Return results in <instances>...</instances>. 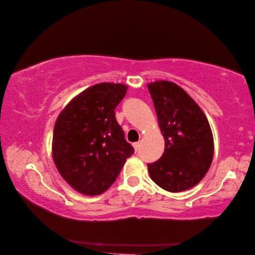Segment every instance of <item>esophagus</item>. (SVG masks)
Returning <instances> with one entry per match:
<instances>
[{"label":"esophagus","instance_id":"obj_1","mask_svg":"<svg viewBox=\"0 0 255 255\" xmlns=\"http://www.w3.org/2000/svg\"><path fill=\"white\" fill-rule=\"evenodd\" d=\"M140 145H141V143H140V142H135V143H133V148L135 149V151H136V150H139Z\"/></svg>","mask_w":255,"mask_h":255}]
</instances>
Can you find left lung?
<instances>
[{
    "instance_id": "1",
    "label": "left lung",
    "mask_w": 255,
    "mask_h": 255,
    "mask_svg": "<svg viewBox=\"0 0 255 255\" xmlns=\"http://www.w3.org/2000/svg\"><path fill=\"white\" fill-rule=\"evenodd\" d=\"M158 124L165 139L159 160L148 164L150 178L168 192L198 184L214 158V136L207 116L176 83L159 80L148 85Z\"/></svg>"
}]
</instances>
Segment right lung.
I'll return each instance as SVG.
<instances>
[{"label":"right lung","instance_id":"add662e5","mask_svg":"<svg viewBox=\"0 0 255 255\" xmlns=\"http://www.w3.org/2000/svg\"><path fill=\"white\" fill-rule=\"evenodd\" d=\"M127 90L122 83H97L76 96L57 116L53 160L79 193L93 197L105 192L134 152L114 112Z\"/></svg>","mask_w":255,"mask_h":255}]
</instances>
